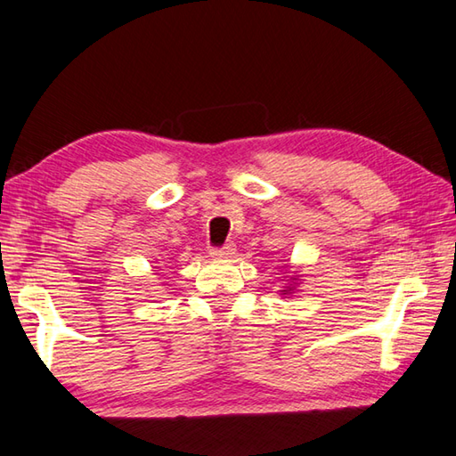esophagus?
Masks as SVG:
<instances>
[{"instance_id": "34e87169", "label": "esophagus", "mask_w": 456, "mask_h": 456, "mask_svg": "<svg viewBox=\"0 0 456 456\" xmlns=\"http://www.w3.org/2000/svg\"><path fill=\"white\" fill-rule=\"evenodd\" d=\"M209 255L213 258H229L231 255H235V245L233 243H227V245H223L221 248H211Z\"/></svg>"}]
</instances>
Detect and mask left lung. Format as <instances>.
<instances>
[{
    "mask_svg": "<svg viewBox=\"0 0 456 456\" xmlns=\"http://www.w3.org/2000/svg\"><path fill=\"white\" fill-rule=\"evenodd\" d=\"M289 280H292V282H294V280H296V278H289ZM294 288H296L294 284H288V286H286L284 289H280V292H282V296H289V294H292V292H294Z\"/></svg>",
    "mask_w": 456,
    "mask_h": 456,
    "instance_id": "left-lung-1",
    "label": "left lung"
}]
</instances>
